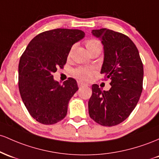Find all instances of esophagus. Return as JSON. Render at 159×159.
I'll use <instances>...</instances> for the list:
<instances>
[{
	"instance_id": "obj_1",
	"label": "esophagus",
	"mask_w": 159,
	"mask_h": 159,
	"mask_svg": "<svg viewBox=\"0 0 159 159\" xmlns=\"http://www.w3.org/2000/svg\"><path fill=\"white\" fill-rule=\"evenodd\" d=\"M77 84H78V86H79V87L87 86V85H88V84H87V83H83V82H81V81H78L77 82Z\"/></svg>"
}]
</instances>
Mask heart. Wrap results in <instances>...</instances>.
<instances>
[{"instance_id":"obj_1","label":"heart","mask_w":159,"mask_h":159,"mask_svg":"<svg viewBox=\"0 0 159 159\" xmlns=\"http://www.w3.org/2000/svg\"><path fill=\"white\" fill-rule=\"evenodd\" d=\"M85 47L89 52L97 49H101V44L98 40H89L85 43ZM94 69L92 67H78L74 70V75L76 78L81 80H88L90 79L94 74Z\"/></svg>"}]
</instances>
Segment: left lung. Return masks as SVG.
Masks as SVG:
<instances>
[{
	"label": "left lung",
	"mask_w": 159,
	"mask_h": 159,
	"mask_svg": "<svg viewBox=\"0 0 159 159\" xmlns=\"http://www.w3.org/2000/svg\"><path fill=\"white\" fill-rule=\"evenodd\" d=\"M92 33L103 45L101 74L110 80L111 88L103 91L92 85L89 113L94 122L110 127L125 120L137 104L143 90V66L138 49L128 36L107 28Z\"/></svg>",
	"instance_id": "obj_1"
}]
</instances>
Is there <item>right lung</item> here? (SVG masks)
Wrapping results in <instances>:
<instances>
[{
	"label": "right lung",
	"mask_w": 159,
	"mask_h": 159,
	"mask_svg": "<svg viewBox=\"0 0 159 159\" xmlns=\"http://www.w3.org/2000/svg\"><path fill=\"white\" fill-rule=\"evenodd\" d=\"M84 37L78 29L44 31L32 39L21 56V98L30 115L41 124H56L67 115L69 101L79 89L77 83L70 77L61 85L52 74L64 67L72 46Z\"/></svg>",
	"instance_id": "1"
}]
</instances>
